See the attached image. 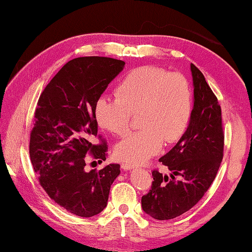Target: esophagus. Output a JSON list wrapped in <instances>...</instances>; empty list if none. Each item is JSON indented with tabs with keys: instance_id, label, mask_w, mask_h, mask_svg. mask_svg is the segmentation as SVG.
<instances>
[{
	"instance_id": "obj_1",
	"label": "esophagus",
	"mask_w": 252,
	"mask_h": 252,
	"mask_svg": "<svg viewBox=\"0 0 252 252\" xmlns=\"http://www.w3.org/2000/svg\"><path fill=\"white\" fill-rule=\"evenodd\" d=\"M135 167H136V165L130 164V163H123L122 164V168H123V170H125V171L132 170V168H135Z\"/></svg>"
}]
</instances>
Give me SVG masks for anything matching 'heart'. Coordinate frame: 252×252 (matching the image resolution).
Here are the masks:
<instances>
[{"instance_id":"b5f03b06","label":"heart","mask_w":252,"mask_h":252,"mask_svg":"<svg viewBox=\"0 0 252 252\" xmlns=\"http://www.w3.org/2000/svg\"><path fill=\"white\" fill-rule=\"evenodd\" d=\"M192 108L191 86L184 74L141 66L123 78L116 98H97L94 113L102 128L118 136L129 132L132 116L139 115L142 129L120 141L115 153L120 160L141 164L159 153L164 142L174 143L184 136Z\"/></svg>"}]
</instances>
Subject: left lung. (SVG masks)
Segmentation results:
<instances>
[{
	"mask_svg": "<svg viewBox=\"0 0 252 252\" xmlns=\"http://www.w3.org/2000/svg\"><path fill=\"white\" fill-rule=\"evenodd\" d=\"M194 108L184 136L159 161L168 174L153 171V186L142 196L143 211L157 220H168L190 210L215 180L223 156L221 109L204 75L190 64Z\"/></svg>",
	"mask_w": 252,
	"mask_h": 252,
	"instance_id": "1",
	"label": "left lung"
}]
</instances>
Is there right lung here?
<instances>
[{
    "label": "right lung",
    "mask_w": 252,
    "mask_h": 252,
    "mask_svg": "<svg viewBox=\"0 0 252 252\" xmlns=\"http://www.w3.org/2000/svg\"><path fill=\"white\" fill-rule=\"evenodd\" d=\"M125 62L109 57H78L67 62L40 95L31 132L30 157L39 181L55 203L75 216L89 218L102 212L119 164L85 171L88 153L106 159V142L97 136L94 108ZM101 140V136H98Z\"/></svg>",
    "instance_id": "add662e5"
}]
</instances>
